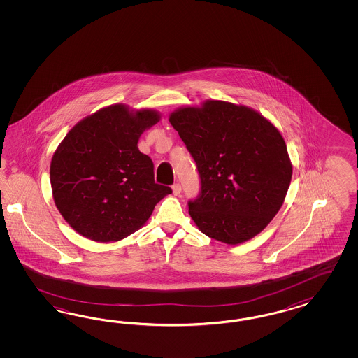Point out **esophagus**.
<instances>
[{"instance_id":"34e87169","label":"esophagus","mask_w":358,"mask_h":358,"mask_svg":"<svg viewBox=\"0 0 358 358\" xmlns=\"http://www.w3.org/2000/svg\"><path fill=\"white\" fill-rule=\"evenodd\" d=\"M172 190H173L174 195L181 194V185L174 184L173 186H172Z\"/></svg>"}]
</instances>
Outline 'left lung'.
<instances>
[{
    "instance_id": "obj_1",
    "label": "left lung",
    "mask_w": 358,
    "mask_h": 358,
    "mask_svg": "<svg viewBox=\"0 0 358 358\" xmlns=\"http://www.w3.org/2000/svg\"><path fill=\"white\" fill-rule=\"evenodd\" d=\"M169 122L198 166L201 194L189 214L208 238L236 245L259 235L280 211L293 164L278 129L259 111L207 99Z\"/></svg>"
}]
</instances>
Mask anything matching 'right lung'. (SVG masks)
<instances>
[{"mask_svg": "<svg viewBox=\"0 0 358 358\" xmlns=\"http://www.w3.org/2000/svg\"><path fill=\"white\" fill-rule=\"evenodd\" d=\"M162 120L153 108L124 103L99 108L76 123L56 148L50 178L54 202L77 234L120 241L143 227L172 189L155 184L141 134Z\"/></svg>", "mask_w": 358, "mask_h": 358, "instance_id": "add662e5", "label": "right lung"}]
</instances>
